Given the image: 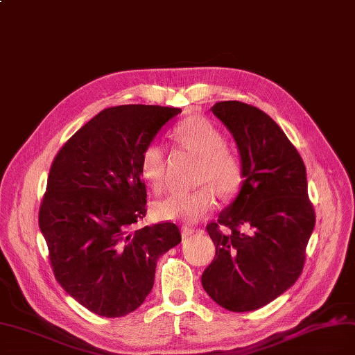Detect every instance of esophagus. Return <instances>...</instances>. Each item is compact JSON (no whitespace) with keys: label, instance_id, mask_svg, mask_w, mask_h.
Segmentation results:
<instances>
[{"label":"esophagus","instance_id":"obj_1","mask_svg":"<svg viewBox=\"0 0 355 355\" xmlns=\"http://www.w3.org/2000/svg\"><path fill=\"white\" fill-rule=\"evenodd\" d=\"M193 232H195V227H192V226H188V225L182 226V236H183V238H187V236L192 235Z\"/></svg>","mask_w":355,"mask_h":355}]
</instances>
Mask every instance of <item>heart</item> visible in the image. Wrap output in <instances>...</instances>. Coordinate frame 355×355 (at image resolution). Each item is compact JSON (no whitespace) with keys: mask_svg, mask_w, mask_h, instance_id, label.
Returning <instances> with one entry per match:
<instances>
[{"mask_svg":"<svg viewBox=\"0 0 355 355\" xmlns=\"http://www.w3.org/2000/svg\"><path fill=\"white\" fill-rule=\"evenodd\" d=\"M173 138L187 150L200 155V182H209L195 189H173L154 204V213L163 220L197 222L210 213L217 204V195L230 197L242 183L243 170L241 158L226 146V137L211 120L191 116L179 121ZM139 170L144 180L155 191L164 185L166 151L164 146L151 141L139 157Z\"/></svg>","mask_w":355,"mask_h":355,"instance_id":"1","label":"heart"}]
</instances>
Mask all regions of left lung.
Returning a JSON list of instances; mask_svg holds the SVG:
<instances>
[{
    "label": "left lung",
    "mask_w": 355,
    "mask_h": 355,
    "mask_svg": "<svg viewBox=\"0 0 355 355\" xmlns=\"http://www.w3.org/2000/svg\"><path fill=\"white\" fill-rule=\"evenodd\" d=\"M211 112L236 142L243 180L217 222L207 225L216 257L201 284L223 309L245 313L297 282L315 214L302 158L270 116L241 101L216 103Z\"/></svg>",
    "instance_id": "obj_1"
}]
</instances>
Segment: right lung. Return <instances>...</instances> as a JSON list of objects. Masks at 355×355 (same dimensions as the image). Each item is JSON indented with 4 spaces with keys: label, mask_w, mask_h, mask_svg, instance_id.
<instances>
[{
    "label": "right lung",
    "mask_w": 355,
    "mask_h": 355,
    "mask_svg": "<svg viewBox=\"0 0 355 355\" xmlns=\"http://www.w3.org/2000/svg\"><path fill=\"white\" fill-rule=\"evenodd\" d=\"M180 112L142 104L105 108L54 158L40 229L57 282L95 314L135 311L153 289L158 259L182 241L170 222L132 229L146 213L141 153Z\"/></svg>",
    "instance_id": "1"
}]
</instances>
